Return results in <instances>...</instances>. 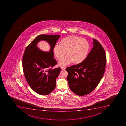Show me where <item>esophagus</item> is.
I'll use <instances>...</instances> for the list:
<instances>
[{
  "label": "esophagus",
  "mask_w": 126,
  "mask_h": 126,
  "mask_svg": "<svg viewBox=\"0 0 126 126\" xmlns=\"http://www.w3.org/2000/svg\"><path fill=\"white\" fill-rule=\"evenodd\" d=\"M61 69H62V70H65V69H66V68L65 67H61Z\"/></svg>",
  "instance_id": "esophagus-1"
}]
</instances>
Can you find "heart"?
Returning <instances> with one entry per match:
<instances>
[{
  "label": "heart",
  "mask_w": 126,
  "mask_h": 126,
  "mask_svg": "<svg viewBox=\"0 0 126 126\" xmlns=\"http://www.w3.org/2000/svg\"><path fill=\"white\" fill-rule=\"evenodd\" d=\"M88 41L75 36L65 38L54 48L55 55L59 60L62 59L66 54L68 55L59 61L60 66L67 65L73 61L74 63H79L86 58L90 50Z\"/></svg>",
  "instance_id": "1"
}]
</instances>
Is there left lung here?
I'll return each mask as SVG.
<instances>
[{
    "instance_id": "left-lung-1",
    "label": "left lung",
    "mask_w": 126,
    "mask_h": 126,
    "mask_svg": "<svg viewBox=\"0 0 126 126\" xmlns=\"http://www.w3.org/2000/svg\"><path fill=\"white\" fill-rule=\"evenodd\" d=\"M93 47L86 58L78 65L66 69L71 91L79 96L92 92L103 77L106 64L105 51L98 41L93 38Z\"/></svg>"
}]
</instances>
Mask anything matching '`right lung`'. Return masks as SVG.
Masks as SVG:
<instances>
[{
  "instance_id": "1",
  "label": "right lung",
  "mask_w": 126,
  "mask_h": 126,
  "mask_svg": "<svg viewBox=\"0 0 126 126\" xmlns=\"http://www.w3.org/2000/svg\"><path fill=\"white\" fill-rule=\"evenodd\" d=\"M60 37L59 35H38L24 51L22 67L25 78L30 87L38 94L47 95L56 87V78L61 68H52L57 64L53 58V49ZM42 40L49 44V52H44L37 47L38 43Z\"/></svg>"
}]
</instances>
